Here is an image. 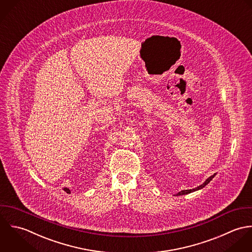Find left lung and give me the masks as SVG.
Instances as JSON below:
<instances>
[{"label":"left lung","mask_w":252,"mask_h":252,"mask_svg":"<svg viewBox=\"0 0 252 252\" xmlns=\"http://www.w3.org/2000/svg\"><path fill=\"white\" fill-rule=\"evenodd\" d=\"M216 174L214 173L213 175H211L210 177H208L206 180H205V182L204 183H202L201 185H200L199 187H197V188H195V189H190V190H183V191H181V192H179V193H177V196H181V195H187V194H190V193H192V192H195V191H197V190H200V189H202L204 186H206L211 180H212V178L215 176Z\"/></svg>","instance_id":"1"}]
</instances>
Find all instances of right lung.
<instances>
[{
  "instance_id": "right-lung-1",
  "label": "right lung",
  "mask_w": 252,
  "mask_h": 252,
  "mask_svg": "<svg viewBox=\"0 0 252 252\" xmlns=\"http://www.w3.org/2000/svg\"><path fill=\"white\" fill-rule=\"evenodd\" d=\"M64 191L67 193V194H70V190L68 188H64Z\"/></svg>"
}]
</instances>
